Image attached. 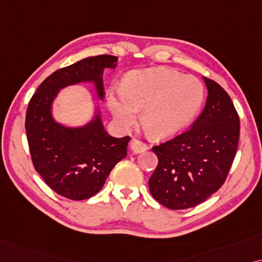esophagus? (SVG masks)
<instances>
[{
    "instance_id": "esophagus-1",
    "label": "esophagus",
    "mask_w": 262,
    "mask_h": 262,
    "mask_svg": "<svg viewBox=\"0 0 262 262\" xmlns=\"http://www.w3.org/2000/svg\"><path fill=\"white\" fill-rule=\"evenodd\" d=\"M130 148L134 153H141L147 149V145L144 144V142L140 140H137V139H133L130 141Z\"/></svg>"
}]
</instances>
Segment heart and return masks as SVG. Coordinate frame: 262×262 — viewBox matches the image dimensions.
<instances>
[{"label": "heart", "mask_w": 262, "mask_h": 262, "mask_svg": "<svg viewBox=\"0 0 262 262\" xmlns=\"http://www.w3.org/2000/svg\"><path fill=\"white\" fill-rule=\"evenodd\" d=\"M204 98V85L195 76L152 68L129 73L122 82V92H109L107 105L123 128L132 127L142 110L145 130L155 139H167L193 122Z\"/></svg>", "instance_id": "obj_1"}]
</instances>
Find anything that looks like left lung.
Returning <instances> with one entry per match:
<instances>
[{
    "instance_id": "8db88e82",
    "label": "left lung",
    "mask_w": 262,
    "mask_h": 262,
    "mask_svg": "<svg viewBox=\"0 0 262 262\" xmlns=\"http://www.w3.org/2000/svg\"><path fill=\"white\" fill-rule=\"evenodd\" d=\"M206 105L190 129L153 146L158 165L148 180L152 196L170 210L196 206L225 182L239 139V117L225 90L204 78Z\"/></svg>"
}]
</instances>
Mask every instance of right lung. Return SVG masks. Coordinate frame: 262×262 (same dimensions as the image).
<instances>
[{
    "label": "right lung",
    "instance_id": "right-lung-1",
    "mask_svg": "<svg viewBox=\"0 0 262 262\" xmlns=\"http://www.w3.org/2000/svg\"><path fill=\"white\" fill-rule=\"evenodd\" d=\"M117 57H87L49 75L29 103L25 128L36 171L52 190L71 200H85L98 193L114 166L127 156L129 137L106 133L99 110L89 123L71 128L52 117V103L60 90L92 82L103 99V72L116 67Z\"/></svg>",
    "mask_w": 262,
    "mask_h": 262
}]
</instances>
